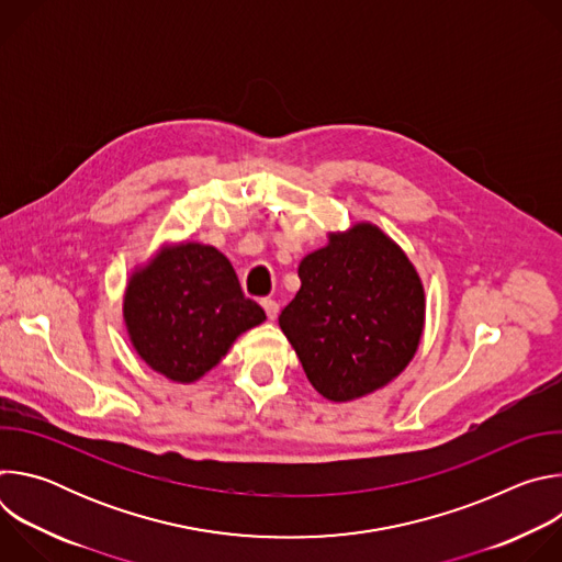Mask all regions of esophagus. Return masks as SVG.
Returning a JSON list of instances; mask_svg holds the SVG:
<instances>
[{"label": "esophagus", "mask_w": 562, "mask_h": 562, "mask_svg": "<svg viewBox=\"0 0 562 562\" xmlns=\"http://www.w3.org/2000/svg\"><path fill=\"white\" fill-rule=\"evenodd\" d=\"M262 308L267 311V317H269V319H276V317H278V313H280L278 302H276V300H271V297H262Z\"/></svg>", "instance_id": "esophagus-1"}]
</instances>
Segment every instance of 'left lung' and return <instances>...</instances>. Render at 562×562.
<instances>
[{"label": "left lung", "instance_id": "obj_1", "mask_svg": "<svg viewBox=\"0 0 562 562\" xmlns=\"http://www.w3.org/2000/svg\"><path fill=\"white\" fill-rule=\"evenodd\" d=\"M300 291L278 323L308 382L334 403L391 382L414 358L425 327L423 282L373 224L331 233L300 267Z\"/></svg>", "mask_w": 562, "mask_h": 562}]
</instances>
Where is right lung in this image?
I'll return each mask as SVG.
<instances>
[{
    "mask_svg": "<svg viewBox=\"0 0 562 562\" xmlns=\"http://www.w3.org/2000/svg\"><path fill=\"white\" fill-rule=\"evenodd\" d=\"M124 319L135 351L150 369L176 382H193L267 315L243 293L217 249L184 243L162 249L133 273Z\"/></svg>",
    "mask_w": 562,
    "mask_h": 562,
    "instance_id": "add662e5",
    "label": "right lung"
}]
</instances>
